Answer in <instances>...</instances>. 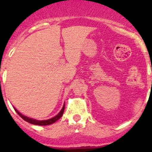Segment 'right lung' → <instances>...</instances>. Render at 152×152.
<instances>
[{
    "label": "right lung",
    "mask_w": 152,
    "mask_h": 152,
    "mask_svg": "<svg viewBox=\"0 0 152 152\" xmlns=\"http://www.w3.org/2000/svg\"><path fill=\"white\" fill-rule=\"evenodd\" d=\"M14 110H15L16 112L18 113L19 116H20L23 119H24L25 121L28 122L29 123H31V124H33V125H38V126H47V125H50V124H52V123H56L58 119H59L62 116L63 113H64V106H63L62 109L61 110V111H60V112L58 113L56 116L51 118V119H46V120H37V119H33V118H29L27 117V116H24V115L21 114L16 108H14Z\"/></svg>",
    "instance_id": "obj_1"
}]
</instances>
